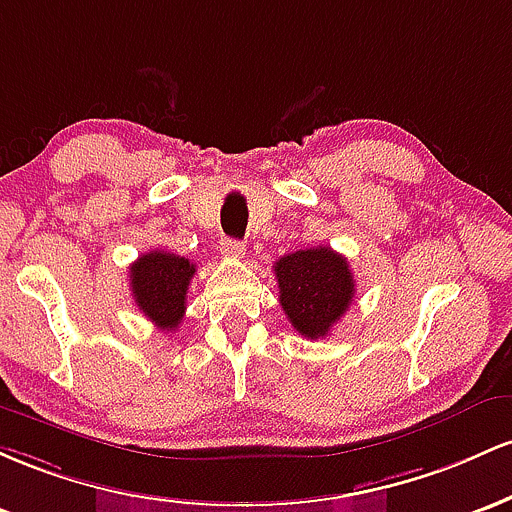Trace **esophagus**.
Returning <instances> with one entry per match:
<instances>
[{
	"label": "esophagus",
	"instance_id": "obj_1",
	"mask_svg": "<svg viewBox=\"0 0 512 512\" xmlns=\"http://www.w3.org/2000/svg\"><path fill=\"white\" fill-rule=\"evenodd\" d=\"M244 251H246L244 241H237V239L222 241V254H225L227 258H241L244 256Z\"/></svg>",
	"mask_w": 512,
	"mask_h": 512
}]
</instances>
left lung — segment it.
<instances>
[{"instance_id":"obj_1","label":"left lung","mask_w":512,"mask_h":512,"mask_svg":"<svg viewBox=\"0 0 512 512\" xmlns=\"http://www.w3.org/2000/svg\"><path fill=\"white\" fill-rule=\"evenodd\" d=\"M280 307L304 338H324L355 297L348 261L331 246H314L275 261Z\"/></svg>"}]
</instances>
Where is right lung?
Masks as SVG:
<instances>
[{"instance_id":"right-lung-1","label":"right lung","mask_w":512,"mask_h":512,"mask_svg":"<svg viewBox=\"0 0 512 512\" xmlns=\"http://www.w3.org/2000/svg\"><path fill=\"white\" fill-rule=\"evenodd\" d=\"M193 275L195 266L188 258L149 251L130 266L132 300L152 324L174 331L186 314V292Z\"/></svg>"}]
</instances>
